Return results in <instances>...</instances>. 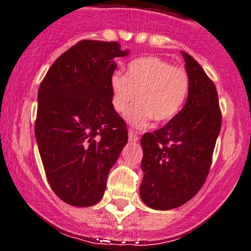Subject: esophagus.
Returning a JSON list of instances; mask_svg holds the SVG:
<instances>
[{
    "label": "esophagus",
    "instance_id": "34e87169",
    "mask_svg": "<svg viewBox=\"0 0 251 251\" xmlns=\"http://www.w3.org/2000/svg\"><path fill=\"white\" fill-rule=\"evenodd\" d=\"M128 136H129V141H130V143H136V141L139 140L138 134H136L134 130H131V129L128 131Z\"/></svg>",
    "mask_w": 251,
    "mask_h": 251
}]
</instances>
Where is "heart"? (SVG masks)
<instances>
[{"instance_id":"obj_1","label":"heart","mask_w":251,"mask_h":251,"mask_svg":"<svg viewBox=\"0 0 251 251\" xmlns=\"http://www.w3.org/2000/svg\"><path fill=\"white\" fill-rule=\"evenodd\" d=\"M110 87L112 106L121 115L138 95L139 102L130 108L126 120L130 126L143 128L152 118L163 123L180 112L188 94L190 78L185 69L172 65L167 59L143 56L128 64L126 76L113 75Z\"/></svg>"}]
</instances>
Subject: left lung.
I'll use <instances>...</instances> for the list:
<instances>
[{
    "mask_svg": "<svg viewBox=\"0 0 251 251\" xmlns=\"http://www.w3.org/2000/svg\"><path fill=\"white\" fill-rule=\"evenodd\" d=\"M181 54L190 78L185 106L163 128L141 138L140 197L156 210L179 208L197 195L221 129L215 84L190 54Z\"/></svg>",
    "mask_w": 251,
    "mask_h": 251,
    "instance_id": "8db88e82",
    "label": "left lung"
}]
</instances>
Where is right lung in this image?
<instances>
[{"label":"right lung","instance_id":"right-lung-1","mask_svg":"<svg viewBox=\"0 0 251 251\" xmlns=\"http://www.w3.org/2000/svg\"><path fill=\"white\" fill-rule=\"evenodd\" d=\"M120 43L83 40L61 54L38 89L35 136L51 190L74 206L102 198L108 172L128 141L110 81Z\"/></svg>","mask_w":251,"mask_h":251}]
</instances>
